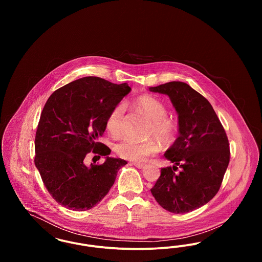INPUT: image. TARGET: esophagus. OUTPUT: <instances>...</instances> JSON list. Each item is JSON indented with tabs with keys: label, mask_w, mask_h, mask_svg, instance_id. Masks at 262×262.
Wrapping results in <instances>:
<instances>
[{
	"label": "esophagus",
	"mask_w": 262,
	"mask_h": 262,
	"mask_svg": "<svg viewBox=\"0 0 262 262\" xmlns=\"http://www.w3.org/2000/svg\"><path fill=\"white\" fill-rule=\"evenodd\" d=\"M133 165L136 166L138 169H144V168L146 167V165H145V164H142V163H133Z\"/></svg>",
	"instance_id": "obj_1"
}]
</instances>
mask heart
Listing matches in <instances>:
<instances>
[{"label":"heart","instance_id":"1","mask_svg":"<svg viewBox=\"0 0 262 262\" xmlns=\"http://www.w3.org/2000/svg\"><path fill=\"white\" fill-rule=\"evenodd\" d=\"M134 107L151 121L149 137H155L163 144H169L174 140L177 125L168 118V109L160 100L150 95H143L134 102ZM125 114V106L122 103L116 105L109 113L106 127L113 136L118 137L123 133ZM115 151L125 160L144 162L158 152V146L152 140L137 142L132 139H124L116 144Z\"/></svg>","mask_w":262,"mask_h":262}]
</instances>
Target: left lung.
Listing matches in <instances>:
<instances>
[{"instance_id":"left-lung-1","label":"left lung","mask_w":262,"mask_h":262,"mask_svg":"<svg viewBox=\"0 0 262 262\" xmlns=\"http://www.w3.org/2000/svg\"><path fill=\"white\" fill-rule=\"evenodd\" d=\"M149 90L168 95L179 116V137L164 154L174 166L161 169L151 193L169 212L192 211L221 187L230 161L228 137L208 100L187 83L171 81Z\"/></svg>"}]
</instances>
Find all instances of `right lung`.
Masks as SVG:
<instances>
[{"label":"right lung","mask_w":262,"mask_h":262,"mask_svg":"<svg viewBox=\"0 0 262 262\" xmlns=\"http://www.w3.org/2000/svg\"><path fill=\"white\" fill-rule=\"evenodd\" d=\"M127 83L115 84L96 76L76 79L57 89L47 100L35 136V166L51 196L62 206L85 211L104 199L118 171L126 164L108 155L98 138L110 111L127 95ZM92 150L105 162L88 167Z\"/></svg>","instance_id":"1"}]
</instances>
